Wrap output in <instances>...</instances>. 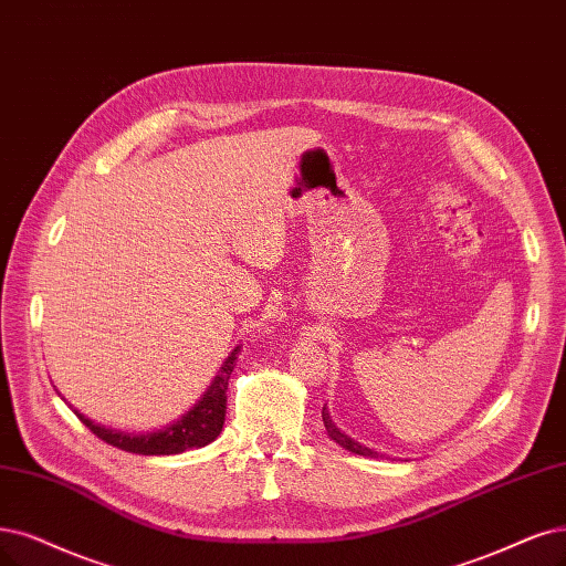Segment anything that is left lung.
<instances>
[{
	"instance_id": "1",
	"label": "left lung",
	"mask_w": 566,
	"mask_h": 566,
	"mask_svg": "<svg viewBox=\"0 0 566 566\" xmlns=\"http://www.w3.org/2000/svg\"><path fill=\"white\" fill-rule=\"evenodd\" d=\"M322 420H324L326 433H328V438H331L333 443H338L340 448H345V450H349V452H354V454H364V457H385L382 452L361 446L359 441H354L352 436H347L343 429H338V424L333 422V417H331V412H328V408H326V406L322 408Z\"/></svg>"
}]
</instances>
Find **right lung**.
Instances as JSON below:
<instances>
[{
	"label": "right lung",
	"mask_w": 566,
	"mask_h": 566,
	"mask_svg": "<svg viewBox=\"0 0 566 566\" xmlns=\"http://www.w3.org/2000/svg\"><path fill=\"white\" fill-rule=\"evenodd\" d=\"M240 345L228 354L223 359L219 373L214 375V380L209 382V387L202 391L200 399L188 408L179 420L170 422L163 429L156 431H146V433H130V431H120L93 422L91 417L78 412L76 408L74 415L78 420L86 424L97 438H102L104 443H109L114 448H120L125 452H135V454H179L186 450H198L205 448L212 441H217V436L223 429L226 420V389L230 373L235 368Z\"/></svg>",
	"instance_id": "1"
}]
</instances>
